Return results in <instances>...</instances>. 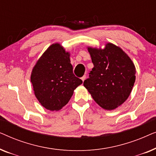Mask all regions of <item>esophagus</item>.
Here are the masks:
<instances>
[{"mask_svg":"<svg viewBox=\"0 0 156 156\" xmlns=\"http://www.w3.org/2000/svg\"><path fill=\"white\" fill-rule=\"evenodd\" d=\"M86 77H87V76H86V75H84V76H82V78H81V80H82L83 81V82H84V81L85 80H86Z\"/></svg>","mask_w":156,"mask_h":156,"instance_id":"34e87169","label":"esophagus"}]
</instances>
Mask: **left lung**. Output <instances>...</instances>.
I'll use <instances>...</instances> for the list:
<instances>
[{
	"instance_id": "left-lung-1",
	"label": "left lung",
	"mask_w": 156,
	"mask_h": 156,
	"mask_svg": "<svg viewBox=\"0 0 156 156\" xmlns=\"http://www.w3.org/2000/svg\"><path fill=\"white\" fill-rule=\"evenodd\" d=\"M94 64L85 87L94 101L106 110L121 105L129 97L136 80V67L122 49L107 43L104 49L89 47Z\"/></svg>"
}]
</instances>
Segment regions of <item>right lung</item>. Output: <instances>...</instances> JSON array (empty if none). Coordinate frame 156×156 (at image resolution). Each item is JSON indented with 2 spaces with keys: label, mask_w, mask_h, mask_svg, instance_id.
<instances>
[{
  "label": "right lung",
  "mask_w": 156,
  "mask_h": 156,
  "mask_svg": "<svg viewBox=\"0 0 156 156\" xmlns=\"http://www.w3.org/2000/svg\"><path fill=\"white\" fill-rule=\"evenodd\" d=\"M69 55L59 43L52 44L34 66L30 76L34 93L47 109H61L82 84L73 73Z\"/></svg>",
  "instance_id": "obj_1"
}]
</instances>
